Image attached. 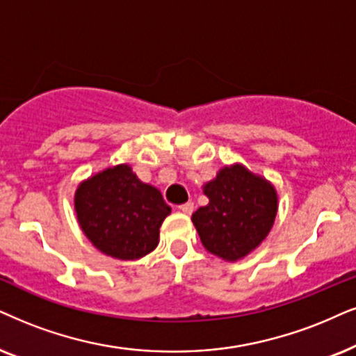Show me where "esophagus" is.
<instances>
[{"label": "esophagus", "mask_w": 356, "mask_h": 356, "mask_svg": "<svg viewBox=\"0 0 356 356\" xmlns=\"http://www.w3.org/2000/svg\"><path fill=\"white\" fill-rule=\"evenodd\" d=\"M179 210H181L182 213H187V215H191L192 211H193V204H192V202H187V204H182V205H179Z\"/></svg>", "instance_id": "esophagus-1"}]
</instances>
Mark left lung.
Here are the masks:
<instances>
[{"label":"left lung","mask_w":356,"mask_h":356,"mask_svg":"<svg viewBox=\"0 0 356 356\" xmlns=\"http://www.w3.org/2000/svg\"><path fill=\"white\" fill-rule=\"evenodd\" d=\"M209 205L192 215L207 251L227 261L245 258L271 232L277 193L266 179L241 164L225 165L204 186Z\"/></svg>","instance_id":"left-lung-1"}]
</instances>
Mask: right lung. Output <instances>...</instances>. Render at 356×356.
<instances>
[{
    "label": "right lung",
    "mask_w": 356,
    "mask_h": 356,
    "mask_svg": "<svg viewBox=\"0 0 356 356\" xmlns=\"http://www.w3.org/2000/svg\"><path fill=\"white\" fill-rule=\"evenodd\" d=\"M75 211L85 236L102 253L139 259L159 243L170 207L156 187L139 181L128 164H120L80 184Z\"/></svg>",
    "instance_id": "right-lung-1"
}]
</instances>
